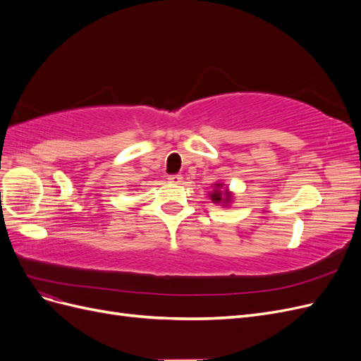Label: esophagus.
I'll list each match as a JSON object with an SVG mask.
<instances>
[{"label":"esophagus","instance_id":"esophagus-1","mask_svg":"<svg viewBox=\"0 0 361 361\" xmlns=\"http://www.w3.org/2000/svg\"><path fill=\"white\" fill-rule=\"evenodd\" d=\"M169 180L173 182V183H180L182 182V176H180V174H170Z\"/></svg>","mask_w":361,"mask_h":361}]
</instances>
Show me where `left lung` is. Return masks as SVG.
<instances>
[{
	"instance_id": "8db88e82",
	"label": "left lung",
	"mask_w": 361,
	"mask_h": 361,
	"mask_svg": "<svg viewBox=\"0 0 361 361\" xmlns=\"http://www.w3.org/2000/svg\"><path fill=\"white\" fill-rule=\"evenodd\" d=\"M216 187L218 188H215V191L211 194V199L215 202V203H220V202H223V203H228L231 202V195L227 194V191H221L220 188L223 187L221 183H216Z\"/></svg>"
}]
</instances>
